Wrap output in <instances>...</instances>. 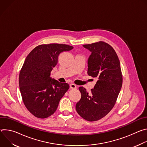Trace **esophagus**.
Here are the masks:
<instances>
[{
    "mask_svg": "<svg viewBox=\"0 0 147 147\" xmlns=\"http://www.w3.org/2000/svg\"><path fill=\"white\" fill-rule=\"evenodd\" d=\"M70 88H71V89H76L77 88V87L75 84H70Z\"/></svg>",
    "mask_w": 147,
    "mask_h": 147,
    "instance_id": "1",
    "label": "esophagus"
}]
</instances>
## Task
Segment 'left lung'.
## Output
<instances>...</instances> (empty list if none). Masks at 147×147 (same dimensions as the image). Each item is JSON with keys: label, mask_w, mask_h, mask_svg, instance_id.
I'll return each mask as SVG.
<instances>
[{"label": "left lung", "mask_w": 147, "mask_h": 147, "mask_svg": "<svg viewBox=\"0 0 147 147\" xmlns=\"http://www.w3.org/2000/svg\"><path fill=\"white\" fill-rule=\"evenodd\" d=\"M83 47L91 52L88 60L87 73L97 81L90 93L83 87H79L81 98L76 103V109L83 119L94 121L105 116L115 106L123 77L119 59L110 45L99 41Z\"/></svg>", "instance_id": "8db88e82"}]
</instances>
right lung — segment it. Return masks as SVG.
Instances as JSON below:
<instances>
[{"instance_id": "obj_1", "label": "right lung", "mask_w": 147, "mask_h": 147, "mask_svg": "<svg viewBox=\"0 0 147 147\" xmlns=\"http://www.w3.org/2000/svg\"><path fill=\"white\" fill-rule=\"evenodd\" d=\"M73 47L59 44L40 45L27 56L19 74V87L24 105L34 116L44 119L56 111L70 86L51 77L59 54Z\"/></svg>"}]
</instances>
